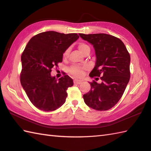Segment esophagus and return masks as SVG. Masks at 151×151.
Returning a JSON list of instances; mask_svg holds the SVG:
<instances>
[{"label":"esophagus","instance_id":"1","mask_svg":"<svg viewBox=\"0 0 151 151\" xmlns=\"http://www.w3.org/2000/svg\"><path fill=\"white\" fill-rule=\"evenodd\" d=\"M82 83V81H80V80H74V84H81Z\"/></svg>","mask_w":151,"mask_h":151}]
</instances>
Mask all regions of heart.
Masks as SVG:
<instances>
[{"label": "heart", "instance_id": "1", "mask_svg": "<svg viewBox=\"0 0 151 151\" xmlns=\"http://www.w3.org/2000/svg\"><path fill=\"white\" fill-rule=\"evenodd\" d=\"M78 47L82 54H84L87 50L90 49V48H89L88 45L84 42L79 43L78 45ZM69 51H70V49L69 48L64 51L63 53V58H65L68 56ZM86 69V67H80L77 65H73L69 67V71L73 76H75V77L81 78L83 75H84V70Z\"/></svg>", "mask_w": 151, "mask_h": 151}]
</instances>
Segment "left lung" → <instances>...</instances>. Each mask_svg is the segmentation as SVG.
<instances>
[{
    "instance_id": "8db88e82",
    "label": "left lung",
    "mask_w": 151,
    "mask_h": 151,
    "mask_svg": "<svg viewBox=\"0 0 151 151\" xmlns=\"http://www.w3.org/2000/svg\"><path fill=\"white\" fill-rule=\"evenodd\" d=\"M91 43L96 54L95 66L89 76H100L101 84L89 82L91 89L83 95L89 107L105 111L114 107L123 96L130 77V56L120 39L106 34H79Z\"/></svg>"
}]
</instances>
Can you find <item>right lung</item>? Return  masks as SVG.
Segmentation results:
<instances>
[{"label": "right lung", "instance_id": "obj_1", "mask_svg": "<svg viewBox=\"0 0 151 151\" xmlns=\"http://www.w3.org/2000/svg\"><path fill=\"white\" fill-rule=\"evenodd\" d=\"M78 37L75 33L48 31L36 35L28 41L21 55L20 81L37 108L50 111L65 103L67 89L73 85V79L64 75L58 81L50 73L62 62L64 51Z\"/></svg>", "mask_w": 151, "mask_h": 151}]
</instances>
